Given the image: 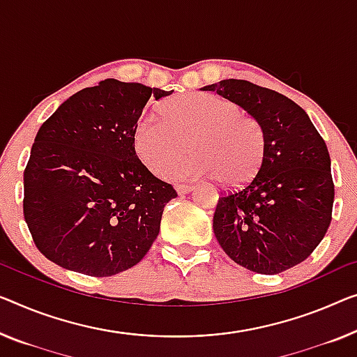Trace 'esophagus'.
Returning <instances> with one entry per match:
<instances>
[{
    "label": "esophagus",
    "instance_id": "obj_1",
    "mask_svg": "<svg viewBox=\"0 0 357 357\" xmlns=\"http://www.w3.org/2000/svg\"><path fill=\"white\" fill-rule=\"evenodd\" d=\"M194 189V185H190V184H178L176 185V190H178V194H188V192H190V190Z\"/></svg>",
    "mask_w": 357,
    "mask_h": 357
}]
</instances>
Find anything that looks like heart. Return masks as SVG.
<instances>
[{"label":"heart","instance_id":"heart-1","mask_svg":"<svg viewBox=\"0 0 357 357\" xmlns=\"http://www.w3.org/2000/svg\"><path fill=\"white\" fill-rule=\"evenodd\" d=\"M190 145L195 155L174 167ZM135 151L155 174L169 178H216L241 188L255 178L264 155V132L238 105L208 94H179L160 105V116L136 123Z\"/></svg>","mask_w":357,"mask_h":357}]
</instances>
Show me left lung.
I'll use <instances>...</instances> for the list:
<instances>
[{"label": "left lung", "mask_w": 357, "mask_h": 357, "mask_svg": "<svg viewBox=\"0 0 357 357\" xmlns=\"http://www.w3.org/2000/svg\"><path fill=\"white\" fill-rule=\"evenodd\" d=\"M202 89L241 105L264 132L258 173L218 200V242L253 273L294 268L314 252L332 221L335 185L326 141L300 105L273 89L234 78Z\"/></svg>", "instance_id": "left-lung-1"}]
</instances>
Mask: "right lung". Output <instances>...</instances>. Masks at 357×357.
<instances>
[{"label": "right lung", "mask_w": 357, "mask_h": 357, "mask_svg": "<svg viewBox=\"0 0 357 357\" xmlns=\"http://www.w3.org/2000/svg\"><path fill=\"white\" fill-rule=\"evenodd\" d=\"M172 93L107 78L41 125L24 172V218L50 261L109 278L144 258L178 194L137 158L135 130L151 96Z\"/></svg>", "instance_id": "add662e5"}]
</instances>
